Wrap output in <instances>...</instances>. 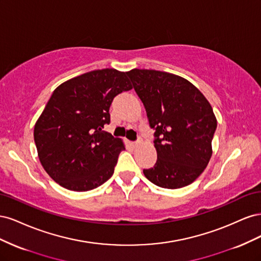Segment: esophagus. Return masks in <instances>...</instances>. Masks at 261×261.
I'll use <instances>...</instances> for the list:
<instances>
[{
  "mask_svg": "<svg viewBox=\"0 0 261 261\" xmlns=\"http://www.w3.org/2000/svg\"><path fill=\"white\" fill-rule=\"evenodd\" d=\"M140 144H141V139L139 138V139H137V140L135 141V143H133V144H132V146H133L134 148H136V147H138Z\"/></svg>",
  "mask_w": 261,
  "mask_h": 261,
  "instance_id": "1",
  "label": "esophagus"
}]
</instances>
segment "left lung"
<instances>
[{
    "label": "left lung",
    "instance_id": "left-lung-1",
    "mask_svg": "<svg viewBox=\"0 0 261 261\" xmlns=\"http://www.w3.org/2000/svg\"><path fill=\"white\" fill-rule=\"evenodd\" d=\"M154 129L158 159L144 170L154 185L175 189L198 177L209 163L217 118L203 94L183 77L154 69L126 72Z\"/></svg>",
    "mask_w": 261,
    "mask_h": 261
}]
</instances>
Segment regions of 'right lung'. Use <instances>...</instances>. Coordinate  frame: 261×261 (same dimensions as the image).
Here are the masks:
<instances>
[{
	"label": "right lung",
	"instance_id": "right-lung-1",
	"mask_svg": "<svg viewBox=\"0 0 261 261\" xmlns=\"http://www.w3.org/2000/svg\"><path fill=\"white\" fill-rule=\"evenodd\" d=\"M133 88L126 73L92 70L61 84L34 129L43 169L69 191L87 192L113 175L123 141L103 130L118 93Z\"/></svg>",
	"mask_w": 261,
	"mask_h": 261
}]
</instances>
